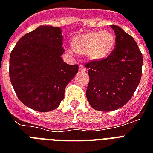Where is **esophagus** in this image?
Wrapping results in <instances>:
<instances>
[{"label": "esophagus", "instance_id": "1", "mask_svg": "<svg viewBox=\"0 0 153 153\" xmlns=\"http://www.w3.org/2000/svg\"><path fill=\"white\" fill-rule=\"evenodd\" d=\"M79 71H83V72H85V71L87 70V69L85 68V67H83V65H79Z\"/></svg>", "mask_w": 153, "mask_h": 153}]
</instances>
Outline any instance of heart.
Returning a JSON list of instances; mask_svg holds the SVG:
<instances>
[{
	"label": "heart",
	"instance_id": "heart-1",
	"mask_svg": "<svg viewBox=\"0 0 153 153\" xmlns=\"http://www.w3.org/2000/svg\"><path fill=\"white\" fill-rule=\"evenodd\" d=\"M115 37L110 31L88 32L77 35L71 40L72 50L79 55H88L91 60L106 59L112 53Z\"/></svg>",
	"mask_w": 153,
	"mask_h": 153
}]
</instances>
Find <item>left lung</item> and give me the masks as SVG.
Here are the masks:
<instances>
[{
  "instance_id": "left-lung-1",
  "label": "left lung",
  "mask_w": 153,
  "mask_h": 153,
  "mask_svg": "<svg viewBox=\"0 0 153 153\" xmlns=\"http://www.w3.org/2000/svg\"><path fill=\"white\" fill-rule=\"evenodd\" d=\"M115 46L106 59L85 64L89 83L86 97L93 109L111 111L124 106L141 80L143 56L131 36L116 25Z\"/></svg>"
}]
</instances>
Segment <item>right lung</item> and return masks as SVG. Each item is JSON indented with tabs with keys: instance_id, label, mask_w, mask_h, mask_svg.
I'll list each match as a JSON object with an SVG mask.
<instances>
[{
	"instance_id": "1",
	"label": "right lung",
	"mask_w": 153,
	"mask_h": 153,
	"mask_svg": "<svg viewBox=\"0 0 153 153\" xmlns=\"http://www.w3.org/2000/svg\"><path fill=\"white\" fill-rule=\"evenodd\" d=\"M61 29L40 26L26 33L10 56V79L19 101L47 112L60 106L65 87L79 71L78 65L64 62Z\"/></svg>"
}]
</instances>
